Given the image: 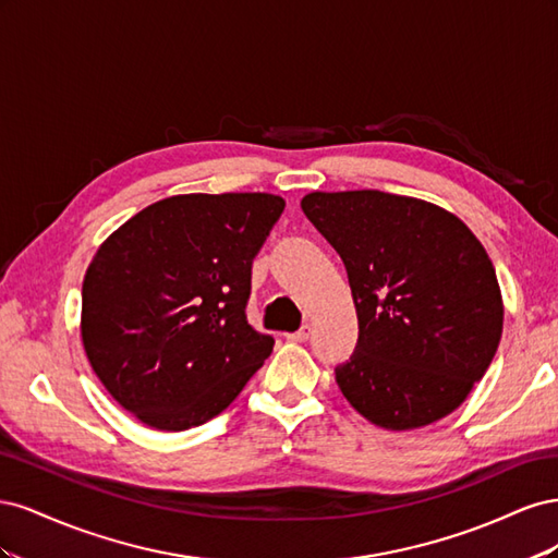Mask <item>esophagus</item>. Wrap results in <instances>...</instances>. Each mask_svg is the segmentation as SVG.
<instances>
[{"label": "esophagus", "mask_w": 558, "mask_h": 558, "mask_svg": "<svg viewBox=\"0 0 558 558\" xmlns=\"http://www.w3.org/2000/svg\"><path fill=\"white\" fill-rule=\"evenodd\" d=\"M310 335H312V328H310V326H302L300 330H295V332H291V335H286V337H289V340H293V342H307Z\"/></svg>", "instance_id": "obj_1"}]
</instances>
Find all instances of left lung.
I'll list each match as a JSON object with an SVG mask.
<instances>
[{
  "label": "left lung",
  "instance_id": "obj_1",
  "mask_svg": "<svg viewBox=\"0 0 558 558\" xmlns=\"http://www.w3.org/2000/svg\"><path fill=\"white\" fill-rule=\"evenodd\" d=\"M302 211L340 253L359 342L335 379L388 430L451 414L492 365L502 332L496 269L453 214L381 191L310 193Z\"/></svg>",
  "mask_w": 558,
  "mask_h": 558
}]
</instances>
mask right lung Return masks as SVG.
Wrapping results in <instances>:
<instances>
[{
	"label": "right lung",
	"instance_id": "add662e5",
	"mask_svg": "<svg viewBox=\"0 0 558 558\" xmlns=\"http://www.w3.org/2000/svg\"><path fill=\"white\" fill-rule=\"evenodd\" d=\"M286 202L267 193L156 202L97 248L81 337L107 391L158 430L221 414L272 353L246 320L251 265Z\"/></svg>",
	"mask_w": 558,
	"mask_h": 558
}]
</instances>
